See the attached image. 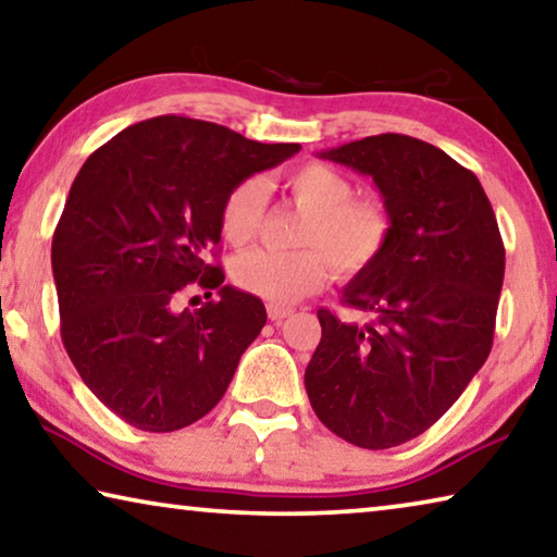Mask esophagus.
<instances>
[{
    "label": "esophagus",
    "instance_id": "34e87169",
    "mask_svg": "<svg viewBox=\"0 0 557 557\" xmlns=\"http://www.w3.org/2000/svg\"><path fill=\"white\" fill-rule=\"evenodd\" d=\"M293 314V307H285V305H268V317L272 322H280L285 320V317Z\"/></svg>",
    "mask_w": 557,
    "mask_h": 557
}]
</instances>
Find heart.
I'll list each match as a JSON object with an SVG mask.
<instances>
[{
    "instance_id": "obj_1",
    "label": "heart",
    "mask_w": 557,
    "mask_h": 557,
    "mask_svg": "<svg viewBox=\"0 0 557 557\" xmlns=\"http://www.w3.org/2000/svg\"><path fill=\"white\" fill-rule=\"evenodd\" d=\"M282 188L307 210L297 235L302 250L243 252L231 268L243 293L270 305H293L324 285L330 264L337 275L355 277L382 258L394 233L392 213L379 200L355 198V183L337 168L305 163L282 178ZM262 213V183H235L220 206V233L231 245H247L260 231Z\"/></svg>"
}]
</instances>
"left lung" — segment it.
<instances>
[{
  "label": "left lung",
  "mask_w": 557,
  "mask_h": 557,
  "mask_svg": "<svg viewBox=\"0 0 557 557\" xmlns=\"http://www.w3.org/2000/svg\"><path fill=\"white\" fill-rule=\"evenodd\" d=\"M322 158L372 175L394 220L382 258L342 295L374 320L317 312L305 369L317 419L376 451L434 426L488 359L506 247L479 178L426 140L379 134Z\"/></svg>",
  "instance_id": "left-lung-1"
}]
</instances>
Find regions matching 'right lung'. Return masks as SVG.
<instances>
[{
	"mask_svg": "<svg viewBox=\"0 0 557 557\" xmlns=\"http://www.w3.org/2000/svg\"><path fill=\"white\" fill-rule=\"evenodd\" d=\"M297 151L156 116L86 158L51 240L61 342L96 399L131 426L178 431L223 399L268 312L223 287V268L208 262L220 206L235 183ZM190 284L220 288L221 299L178 313Z\"/></svg>",
	"mask_w": 557,
	"mask_h": 557,
	"instance_id": "obj_1",
	"label": "right lung"
}]
</instances>
